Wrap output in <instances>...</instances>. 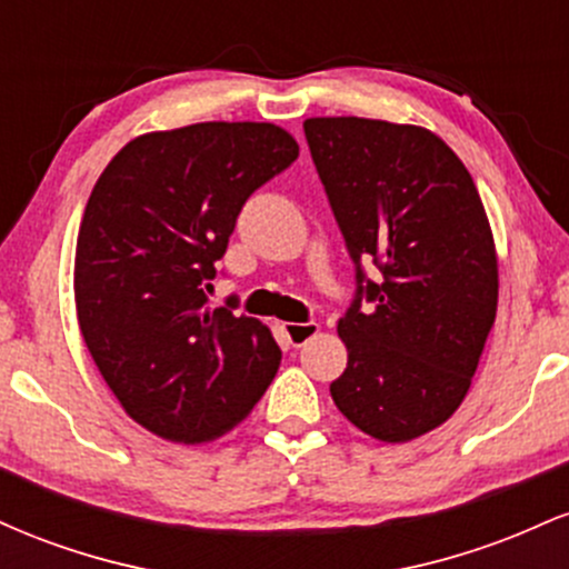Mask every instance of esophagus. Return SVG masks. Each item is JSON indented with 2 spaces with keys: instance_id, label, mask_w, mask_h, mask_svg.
Returning a JSON list of instances; mask_svg holds the SVG:
<instances>
[{
  "instance_id": "34e87169",
  "label": "esophagus",
  "mask_w": 569,
  "mask_h": 569,
  "mask_svg": "<svg viewBox=\"0 0 569 569\" xmlns=\"http://www.w3.org/2000/svg\"><path fill=\"white\" fill-rule=\"evenodd\" d=\"M283 335L293 348H302L310 337L318 335V323L316 321H305V323H283Z\"/></svg>"
}]
</instances>
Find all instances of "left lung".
I'll list each match as a JSON object with an SVG mask.
<instances>
[{"instance_id":"left-lung-1","label":"left lung","mask_w":569,"mask_h":569,"mask_svg":"<svg viewBox=\"0 0 569 569\" xmlns=\"http://www.w3.org/2000/svg\"><path fill=\"white\" fill-rule=\"evenodd\" d=\"M305 139L356 264L339 318L337 409L380 441L455 415L498 310V257L479 189L439 136L363 117H312ZM381 276L371 281L362 262Z\"/></svg>"}]
</instances>
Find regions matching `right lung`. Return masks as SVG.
Returning a JSON list of instances; mask_svg holds the SVG:
<instances>
[{
	"label": "right lung",
	"instance_id": "obj_1",
	"mask_svg": "<svg viewBox=\"0 0 569 569\" xmlns=\"http://www.w3.org/2000/svg\"><path fill=\"white\" fill-rule=\"evenodd\" d=\"M297 158L270 122H198L139 136L98 176L77 234V318L117 401L162 439H217L276 377L270 329L208 310L206 291L246 200Z\"/></svg>",
	"mask_w": 569,
	"mask_h": 569
}]
</instances>
